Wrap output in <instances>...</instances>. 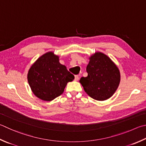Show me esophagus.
Segmentation results:
<instances>
[{
    "label": "esophagus",
    "instance_id": "esophagus-1",
    "mask_svg": "<svg viewBox=\"0 0 146 146\" xmlns=\"http://www.w3.org/2000/svg\"><path fill=\"white\" fill-rule=\"evenodd\" d=\"M79 80V76L78 75H75V81H78Z\"/></svg>",
    "mask_w": 146,
    "mask_h": 146
}]
</instances>
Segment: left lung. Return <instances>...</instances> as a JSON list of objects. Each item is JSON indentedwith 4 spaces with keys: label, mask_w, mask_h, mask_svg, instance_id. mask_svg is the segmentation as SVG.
<instances>
[{
    "label": "left lung",
    "mask_w": 146,
    "mask_h": 146,
    "mask_svg": "<svg viewBox=\"0 0 146 146\" xmlns=\"http://www.w3.org/2000/svg\"><path fill=\"white\" fill-rule=\"evenodd\" d=\"M86 71L88 75L82 77L80 83L90 97L104 101L115 93L120 83V71L107 55L99 52L92 54Z\"/></svg>",
    "instance_id": "obj_1"
}]
</instances>
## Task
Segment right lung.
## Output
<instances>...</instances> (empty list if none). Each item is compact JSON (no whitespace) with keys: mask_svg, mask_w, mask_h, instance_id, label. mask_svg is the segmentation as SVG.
I'll use <instances>...</instances> for the list:
<instances>
[{"mask_svg":"<svg viewBox=\"0 0 146 146\" xmlns=\"http://www.w3.org/2000/svg\"><path fill=\"white\" fill-rule=\"evenodd\" d=\"M75 76L59 62V57L49 52L31 66L27 80L32 91L38 98L50 102L61 95L68 82Z\"/></svg>","mask_w":146,"mask_h":146,"instance_id":"add662e5","label":"right lung"}]
</instances>
